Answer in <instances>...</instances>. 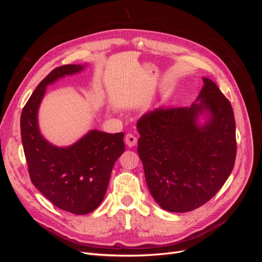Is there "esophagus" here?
Returning <instances> with one entry per match:
<instances>
[{
    "label": "esophagus",
    "instance_id": "1",
    "mask_svg": "<svg viewBox=\"0 0 262 262\" xmlns=\"http://www.w3.org/2000/svg\"><path fill=\"white\" fill-rule=\"evenodd\" d=\"M124 141H125V144L128 145L129 147H133L134 145H136L138 143V139L136 136H133L132 133H128L124 138Z\"/></svg>",
    "mask_w": 262,
    "mask_h": 262
}]
</instances>
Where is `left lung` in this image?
<instances>
[{
    "instance_id": "obj_1",
    "label": "left lung",
    "mask_w": 262,
    "mask_h": 262,
    "mask_svg": "<svg viewBox=\"0 0 262 262\" xmlns=\"http://www.w3.org/2000/svg\"><path fill=\"white\" fill-rule=\"evenodd\" d=\"M204 86L190 107H160L142 116L138 153L146 184L160 207L169 212L200 208L231 175L236 158V125L231 102L216 84ZM210 113L204 126L197 116Z\"/></svg>"
}]
</instances>
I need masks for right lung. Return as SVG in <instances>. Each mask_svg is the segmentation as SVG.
Listing matches in <instances>:
<instances>
[{
	"label": "right lung",
	"instance_id": "obj_1",
	"mask_svg": "<svg viewBox=\"0 0 262 262\" xmlns=\"http://www.w3.org/2000/svg\"><path fill=\"white\" fill-rule=\"evenodd\" d=\"M81 64L55 68L38 84L20 116L21 142L33 185L55 207L77 215L93 212L104 199L116 161L124 152V133L92 130L75 144L57 147L40 134L39 105L47 85L80 72Z\"/></svg>",
	"mask_w": 262,
	"mask_h": 262
}]
</instances>
